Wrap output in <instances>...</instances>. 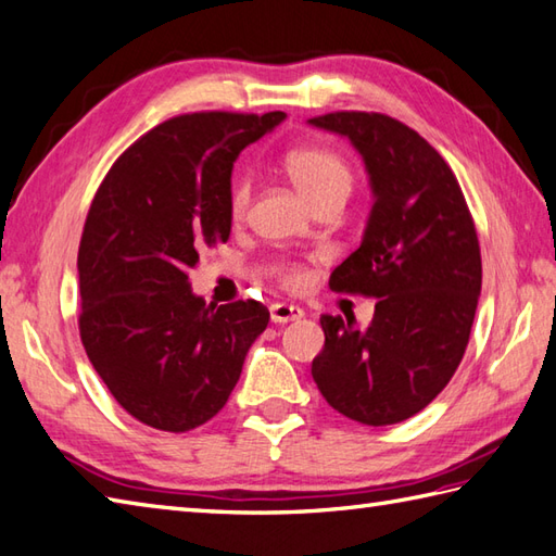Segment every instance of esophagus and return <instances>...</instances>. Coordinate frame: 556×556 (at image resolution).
Returning <instances> with one entry per match:
<instances>
[{
	"label": "esophagus",
	"instance_id": "obj_1",
	"mask_svg": "<svg viewBox=\"0 0 556 556\" xmlns=\"http://www.w3.org/2000/svg\"><path fill=\"white\" fill-rule=\"evenodd\" d=\"M303 315H305L303 308H299V305H291V303H271V308H269V317L275 325L301 320Z\"/></svg>",
	"mask_w": 556,
	"mask_h": 556
}]
</instances>
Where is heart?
<instances>
[{"label":"heart","instance_id":"heart-1","mask_svg":"<svg viewBox=\"0 0 556 556\" xmlns=\"http://www.w3.org/2000/svg\"><path fill=\"white\" fill-rule=\"evenodd\" d=\"M285 169L293 186L311 200L315 207L329 203H344L353 188V172L349 162L339 152L320 148V146H303L293 148L285 155ZM251 205V181L239 179L231 186L229 193V217L236 222L245 215ZM281 281L287 287L296 289L305 281V269L299 265H289L281 269Z\"/></svg>","mask_w":556,"mask_h":556}]
</instances>
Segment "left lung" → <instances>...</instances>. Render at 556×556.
Masks as SVG:
<instances>
[{
	"label": "left lung",
	"instance_id": "1",
	"mask_svg": "<svg viewBox=\"0 0 556 556\" xmlns=\"http://www.w3.org/2000/svg\"><path fill=\"white\" fill-rule=\"evenodd\" d=\"M313 126L365 160L375 205L363 243L329 287L377 299L370 327L323 315L313 380L327 404L363 425L416 416L464 358L482 285L473 215L452 167L413 128L380 112H329Z\"/></svg>",
	"mask_w": 556,
	"mask_h": 556
}]
</instances>
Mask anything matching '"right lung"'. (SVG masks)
<instances>
[{
	"instance_id": "add662e5",
	"label": "right lung",
	"mask_w": 556,
	"mask_h": 556,
	"mask_svg": "<svg viewBox=\"0 0 556 556\" xmlns=\"http://www.w3.org/2000/svg\"><path fill=\"white\" fill-rule=\"evenodd\" d=\"M285 112H193L128 146L92 198L78 245V332L119 406L155 430L215 418L265 332L257 301L193 296L188 269L229 239L231 169Z\"/></svg>"
}]
</instances>
